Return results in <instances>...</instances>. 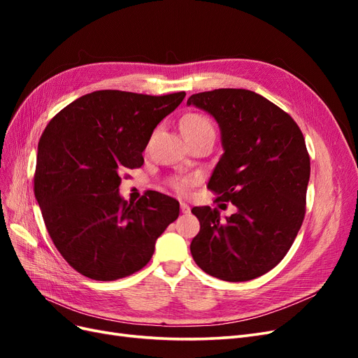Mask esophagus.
Here are the masks:
<instances>
[{
  "mask_svg": "<svg viewBox=\"0 0 358 358\" xmlns=\"http://www.w3.org/2000/svg\"><path fill=\"white\" fill-rule=\"evenodd\" d=\"M180 210H182V213H189L191 208L187 203H180Z\"/></svg>",
  "mask_w": 358,
  "mask_h": 358,
  "instance_id": "esophagus-1",
  "label": "esophagus"
}]
</instances>
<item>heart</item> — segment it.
<instances>
[{"label": "heart", "mask_w": 358, "mask_h": 358, "mask_svg": "<svg viewBox=\"0 0 358 358\" xmlns=\"http://www.w3.org/2000/svg\"><path fill=\"white\" fill-rule=\"evenodd\" d=\"M204 127H212L210 122H209V119L204 117L203 115H197V113L187 115L180 122L182 133L183 131H191V129L204 128ZM170 183H171V187L175 188L179 194H185L191 188L194 180L189 179V178H175V179H171Z\"/></svg>", "instance_id": "heart-1"}]
</instances>
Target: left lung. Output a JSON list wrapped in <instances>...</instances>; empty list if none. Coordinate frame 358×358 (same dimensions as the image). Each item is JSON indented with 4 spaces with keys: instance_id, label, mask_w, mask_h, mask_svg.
<instances>
[{
    "instance_id": "obj_1",
    "label": "left lung",
    "mask_w": 358,
    "mask_h": 358,
    "mask_svg": "<svg viewBox=\"0 0 358 358\" xmlns=\"http://www.w3.org/2000/svg\"><path fill=\"white\" fill-rule=\"evenodd\" d=\"M220 125L224 154L208 188L236 213L192 208L200 231L191 242L194 262L206 273L243 282L267 273L285 257L306 212L309 154L299 125L264 96L221 88L191 95Z\"/></svg>"
}]
</instances>
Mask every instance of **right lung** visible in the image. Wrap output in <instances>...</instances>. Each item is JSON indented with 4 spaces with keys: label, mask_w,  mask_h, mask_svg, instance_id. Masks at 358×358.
Wrapping results in <instances>:
<instances>
[{
    "label": "right lung",
    "mask_w": 358,
    "mask_h": 358,
    "mask_svg": "<svg viewBox=\"0 0 358 358\" xmlns=\"http://www.w3.org/2000/svg\"><path fill=\"white\" fill-rule=\"evenodd\" d=\"M183 99L185 92L95 91L64 107L43 131L36 199L50 239L83 276L115 280L136 273L178 220V200L148 191L128 203L119 185L124 171L143 166L155 127Z\"/></svg>",
    "instance_id": "obj_1"
}]
</instances>
